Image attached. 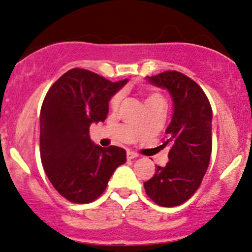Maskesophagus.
<instances>
[{"label": "esophagus", "instance_id": "34e87169", "mask_svg": "<svg viewBox=\"0 0 252 252\" xmlns=\"http://www.w3.org/2000/svg\"><path fill=\"white\" fill-rule=\"evenodd\" d=\"M137 157H139V154L135 153V152H131V151L126 152V158H128V159H135V158Z\"/></svg>", "mask_w": 252, "mask_h": 252}]
</instances>
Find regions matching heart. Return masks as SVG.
I'll list each match as a JSON object with an SVG mask.
<instances>
[{"mask_svg": "<svg viewBox=\"0 0 252 252\" xmlns=\"http://www.w3.org/2000/svg\"><path fill=\"white\" fill-rule=\"evenodd\" d=\"M120 103H121V94H116L111 99L112 109H117L118 105H120ZM145 103H146V105L153 104V103H161V104H164V99H162L161 95L158 94V93H148V94L146 95Z\"/></svg>", "mask_w": 252, "mask_h": 252, "instance_id": "obj_1", "label": "heart"}]
</instances>
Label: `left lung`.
<instances>
[{"mask_svg":"<svg viewBox=\"0 0 252 252\" xmlns=\"http://www.w3.org/2000/svg\"><path fill=\"white\" fill-rule=\"evenodd\" d=\"M146 79L166 90L173 113L166 128L170 145L168 162L157 166L156 175L145 182V190L162 207L184 203L195 193L208 168L212 153V106L202 88L190 77L167 70Z\"/></svg>","mask_w":252,"mask_h":252,"instance_id":"obj_1","label":"left lung"}]
</instances>
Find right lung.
Returning a JSON list of instances; mask_svg holds the SVG:
<instances>
[{"label":"right lung","instance_id":"right-lung-1","mask_svg":"<svg viewBox=\"0 0 252 252\" xmlns=\"http://www.w3.org/2000/svg\"><path fill=\"white\" fill-rule=\"evenodd\" d=\"M126 82L74 68L46 93L40 110L41 164L55 189L70 202L98 198L116 168L126 162L123 148L100 147L88 134L91 124L105 121L110 99Z\"/></svg>","mask_w":252,"mask_h":252}]
</instances>
